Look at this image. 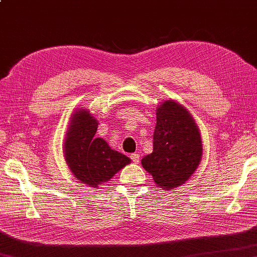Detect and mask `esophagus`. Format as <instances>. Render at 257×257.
<instances>
[{
	"mask_svg": "<svg viewBox=\"0 0 257 257\" xmlns=\"http://www.w3.org/2000/svg\"><path fill=\"white\" fill-rule=\"evenodd\" d=\"M130 158L133 159V162L135 163V164H138L139 163V155L138 154H132L130 155Z\"/></svg>",
	"mask_w": 257,
	"mask_h": 257,
	"instance_id": "esophagus-1",
	"label": "esophagus"
}]
</instances>
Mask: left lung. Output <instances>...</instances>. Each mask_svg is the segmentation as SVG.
I'll return each mask as SVG.
<instances>
[{
  "instance_id": "obj_1",
  "label": "left lung",
  "mask_w": 257,
  "mask_h": 257,
  "mask_svg": "<svg viewBox=\"0 0 257 257\" xmlns=\"http://www.w3.org/2000/svg\"><path fill=\"white\" fill-rule=\"evenodd\" d=\"M156 114L153 153L142 164L157 186L169 190L188 180L198 167L202 140L195 120L182 104L167 100Z\"/></svg>"
}]
</instances>
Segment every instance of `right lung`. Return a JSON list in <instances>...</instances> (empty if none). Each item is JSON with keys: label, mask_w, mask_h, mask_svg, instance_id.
I'll return each instance as SVG.
<instances>
[{"label": "right lung", "mask_w": 257, "mask_h": 257, "mask_svg": "<svg viewBox=\"0 0 257 257\" xmlns=\"http://www.w3.org/2000/svg\"><path fill=\"white\" fill-rule=\"evenodd\" d=\"M98 122L88 110H80L70 123L64 145L65 162L80 182L91 187L107 183L130 163L121 153L115 152L102 138L95 137Z\"/></svg>", "instance_id": "1"}]
</instances>
